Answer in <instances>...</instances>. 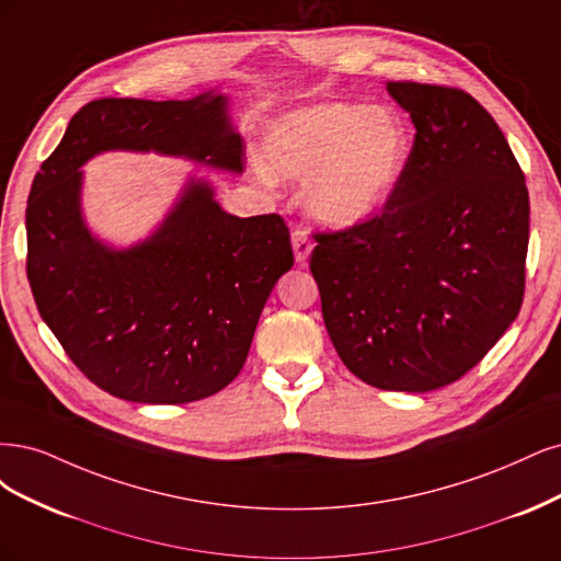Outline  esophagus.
<instances>
[{
	"mask_svg": "<svg viewBox=\"0 0 561 561\" xmlns=\"http://www.w3.org/2000/svg\"><path fill=\"white\" fill-rule=\"evenodd\" d=\"M291 244H294L296 263H298V265H305V263H307V259H310V254H312V240L307 238V232H305V230L296 228V230L291 232Z\"/></svg>",
	"mask_w": 561,
	"mask_h": 561,
	"instance_id": "34e87169",
	"label": "esophagus"
}]
</instances>
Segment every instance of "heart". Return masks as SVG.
Listing matches in <instances>:
<instances>
[{
	"label": "heart",
	"mask_w": 561,
	"mask_h": 561,
	"mask_svg": "<svg viewBox=\"0 0 561 561\" xmlns=\"http://www.w3.org/2000/svg\"><path fill=\"white\" fill-rule=\"evenodd\" d=\"M410 139L389 110L329 102L286 114L270 125L263 170L307 184V207L321 224L350 228L385 207L403 174Z\"/></svg>",
	"instance_id": "1"
}]
</instances>
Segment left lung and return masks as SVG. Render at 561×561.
Listing matches in <instances>:
<instances>
[{"mask_svg":"<svg viewBox=\"0 0 561 561\" xmlns=\"http://www.w3.org/2000/svg\"><path fill=\"white\" fill-rule=\"evenodd\" d=\"M387 90L417 130L403 174L373 219L314 232L310 270L342 364L370 387L424 393L478 366L519 314L529 191L466 90Z\"/></svg>","mask_w":561,"mask_h":561,"instance_id":"left-lung-1","label":"left lung"}]
</instances>
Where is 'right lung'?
<instances>
[{"label": "right lung", "instance_id": "obj_1", "mask_svg": "<svg viewBox=\"0 0 561 561\" xmlns=\"http://www.w3.org/2000/svg\"><path fill=\"white\" fill-rule=\"evenodd\" d=\"M110 149L242 172L244 141L224 95L93 100L42 162L25 211L34 302L90 382L133 403L207 399L242 370L263 305L294 265L288 228L279 214H226L191 179L153 238L114 251L90 238L79 207V168Z\"/></svg>", "mask_w": 561, "mask_h": 561}]
</instances>
